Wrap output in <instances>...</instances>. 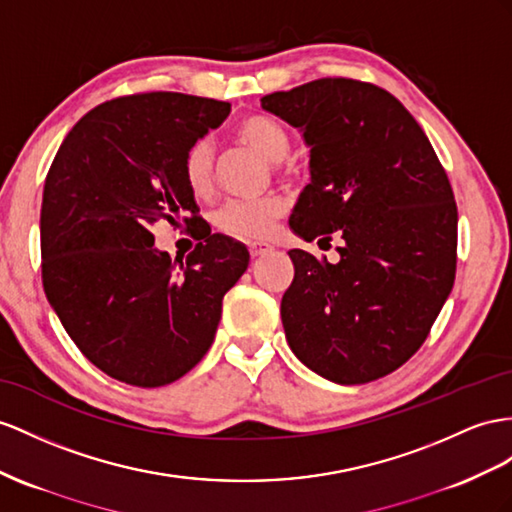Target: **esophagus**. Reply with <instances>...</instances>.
<instances>
[{
    "mask_svg": "<svg viewBox=\"0 0 512 512\" xmlns=\"http://www.w3.org/2000/svg\"><path fill=\"white\" fill-rule=\"evenodd\" d=\"M248 251H251V257H261L264 253L272 251V246L268 242H253L248 244Z\"/></svg>",
    "mask_w": 512,
    "mask_h": 512,
    "instance_id": "34e87169",
    "label": "esophagus"
}]
</instances>
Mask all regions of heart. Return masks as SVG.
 <instances>
[{
  "mask_svg": "<svg viewBox=\"0 0 512 512\" xmlns=\"http://www.w3.org/2000/svg\"><path fill=\"white\" fill-rule=\"evenodd\" d=\"M235 136L253 147L268 162H281L290 153V136L281 123L270 116H244L235 125ZM183 179L194 196H207L214 188V149L209 140H196L183 160ZM285 201L277 194L259 199H233L214 214V225L233 238L264 240L285 214Z\"/></svg>",
  "mask_w": 512,
  "mask_h": 512,
  "instance_id": "1",
  "label": "heart"
}]
</instances>
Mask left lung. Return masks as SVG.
Listing matches in <instances>:
<instances>
[{
    "mask_svg": "<svg viewBox=\"0 0 512 512\" xmlns=\"http://www.w3.org/2000/svg\"><path fill=\"white\" fill-rule=\"evenodd\" d=\"M309 147L311 183L290 227L342 238L329 264L292 248L287 344L337 385L383 378L424 344L456 274V203L430 140L387 90L346 77L261 97Z\"/></svg>",
    "mask_w": 512,
    "mask_h": 512,
    "instance_id": "obj_1",
    "label": "left lung"
}]
</instances>
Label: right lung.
Segmentation results:
<instances>
[{"mask_svg": "<svg viewBox=\"0 0 512 512\" xmlns=\"http://www.w3.org/2000/svg\"><path fill=\"white\" fill-rule=\"evenodd\" d=\"M231 103L144 93L82 116L43 190V287L82 355L116 381L162 387L214 342L222 298L248 268L246 246L207 233L186 261L155 248L153 225L199 220L183 160Z\"/></svg>", "mask_w": 512, "mask_h": 512, "instance_id": "right-lung-1", "label": "right lung"}]
</instances>
